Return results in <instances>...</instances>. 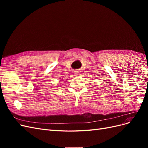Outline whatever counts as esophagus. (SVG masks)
Returning a JSON list of instances; mask_svg holds the SVG:
<instances>
[{
    "label": "esophagus",
    "instance_id": "obj_1",
    "mask_svg": "<svg viewBox=\"0 0 148 148\" xmlns=\"http://www.w3.org/2000/svg\"><path fill=\"white\" fill-rule=\"evenodd\" d=\"M78 71H75V75H78Z\"/></svg>",
    "mask_w": 148,
    "mask_h": 148
}]
</instances>
